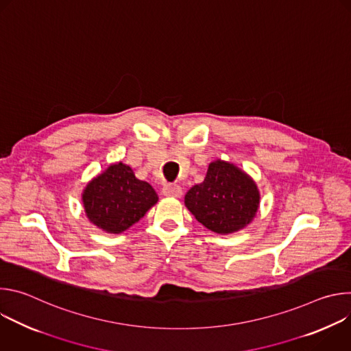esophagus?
<instances>
[{
  "mask_svg": "<svg viewBox=\"0 0 351 351\" xmlns=\"http://www.w3.org/2000/svg\"><path fill=\"white\" fill-rule=\"evenodd\" d=\"M162 193L168 197H180L182 195V187L178 184H167L162 189Z\"/></svg>",
  "mask_w": 351,
  "mask_h": 351,
  "instance_id": "34e87169",
  "label": "esophagus"
}]
</instances>
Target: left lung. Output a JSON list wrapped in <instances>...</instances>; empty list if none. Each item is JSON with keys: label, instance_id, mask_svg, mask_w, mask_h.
Returning a JSON list of instances; mask_svg holds the SVG:
<instances>
[{"label": "left lung", "instance_id": "8db88e82", "mask_svg": "<svg viewBox=\"0 0 351 351\" xmlns=\"http://www.w3.org/2000/svg\"><path fill=\"white\" fill-rule=\"evenodd\" d=\"M260 198L252 176L230 162L217 160L208 165L204 180L186 193L184 206L207 229L229 234L254 219Z\"/></svg>", "mask_w": 351, "mask_h": 351}]
</instances>
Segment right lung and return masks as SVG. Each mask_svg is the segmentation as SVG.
Listing matches in <instances>:
<instances>
[{
	"label": "right lung",
	"mask_w": 351,
	"mask_h": 351,
	"mask_svg": "<svg viewBox=\"0 0 351 351\" xmlns=\"http://www.w3.org/2000/svg\"><path fill=\"white\" fill-rule=\"evenodd\" d=\"M88 221L107 233L119 234L138 222L158 202V194L123 164H111L93 178L82 193Z\"/></svg>",
	"instance_id": "add662e5"
}]
</instances>
